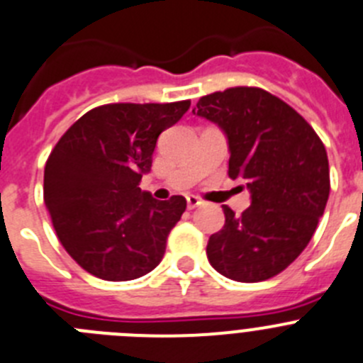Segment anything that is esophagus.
I'll list each match as a JSON object with an SVG mask.
<instances>
[{
  "label": "esophagus",
  "mask_w": 363,
  "mask_h": 363,
  "mask_svg": "<svg viewBox=\"0 0 363 363\" xmlns=\"http://www.w3.org/2000/svg\"><path fill=\"white\" fill-rule=\"evenodd\" d=\"M201 203H203V201H201L198 196H192V194H191V196H187V207H189V209H196V207H200Z\"/></svg>",
  "instance_id": "1"
}]
</instances>
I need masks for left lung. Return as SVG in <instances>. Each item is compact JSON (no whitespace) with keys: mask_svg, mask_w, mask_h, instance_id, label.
I'll list each match as a JSON object with an SVG mask.
<instances>
[{"mask_svg":"<svg viewBox=\"0 0 363 363\" xmlns=\"http://www.w3.org/2000/svg\"><path fill=\"white\" fill-rule=\"evenodd\" d=\"M229 143V176L243 179L251 207L242 216L223 205L225 225L207 243L220 274L255 284L289 267L313 238L329 198L322 140L293 107L256 86L213 92L192 108Z\"/></svg>","mask_w":363,"mask_h":363,"instance_id":"left-lung-1","label":"left lung"}]
</instances>
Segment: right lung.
<instances>
[{"label":"right lung","instance_id":"right-lung-1","mask_svg":"<svg viewBox=\"0 0 363 363\" xmlns=\"http://www.w3.org/2000/svg\"><path fill=\"white\" fill-rule=\"evenodd\" d=\"M191 101L108 104L83 114L45 165L43 198L57 238L79 267L108 281L136 280L165 255L187 201L138 187L158 136Z\"/></svg>","mask_w":363,"mask_h":363}]
</instances>
